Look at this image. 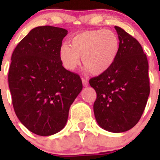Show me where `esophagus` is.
I'll use <instances>...</instances> for the list:
<instances>
[{
	"label": "esophagus",
	"instance_id": "1",
	"mask_svg": "<svg viewBox=\"0 0 160 160\" xmlns=\"http://www.w3.org/2000/svg\"><path fill=\"white\" fill-rule=\"evenodd\" d=\"M82 84H83V86H84V87H88L89 82L87 81V79L82 78Z\"/></svg>",
	"mask_w": 160,
	"mask_h": 160
}]
</instances>
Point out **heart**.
Wrapping results in <instances>:
<instances>
[{
    "label": "heart",
    "instance_id": "obj_1",
    "mask_svg": "<svg viewBox=\"0 0 160 160\" xmlns=\"http://www.w3.org/2000/svg\"><path fill=\"white\" fill-rule=\"evenodd\" d=\"M70 44L59 49V59L66 69L74 70L82 62L94 75L105 73L114 64L119 51V39L109 29L86 30L72 37Z\"/></svg>",
    "mask_w": 160,
    "mask_h": 160
}]
</instances>
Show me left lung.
<instances>
[{
  "mask_svg": "<svg viewBox=\"0 0 160 160\" xmlns=\"http://www.w3.org/2000/svg\"><path fill=\"white\" fill-rule=\"evenodd\" d=\"M119 51L105 73L90 79L97 98L94 112L98 124L110 132H124L139 121L150 94L148 62L139 42L118 26Z\"/></svg>",
  "mask_w": 160,
  "mask_h": 160,
  "instance_id": "obj_1",
  "label": "left lung"
}]
</instances>
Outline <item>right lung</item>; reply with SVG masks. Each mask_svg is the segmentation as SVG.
Segmentation results:
<instances>
[{
    "mask_svg": "<svg viewBox=\"0 0 160 160\" xmlns=\"http://www.w3.org/2000/svg\"><path fill=\"white\" fill-rule=\"evenodd\" d=\"M68 31L49 25L32 29L11 58L8 87L18 119L31 132L54 135L66 126L69 110L82 83L66 70L59 49Z\"/></svg>",
    "mask_w": 160,
    "mask_h": 160,
    "instance_id": "add662e5",
    "label": "right lung"
}]
</instances>
